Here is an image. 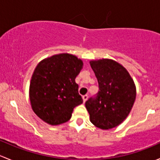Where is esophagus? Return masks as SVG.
<instances>
[{
  "instance_id": "34e87169",
  "label": "esophagus",
  "mask_w": 160,
  "mask_h": 160,
  "mask_svg": "<svg viewBox=\"0 0 160 160\" xmlns=\"http://www.w3.org/2000/svg\"><path fill=\"white\" fill-rule=\"evenodd\" d=\"M82 98H83V102H86V101H87V98H88V95H87V94H86V95H83Z\"/></svg>"
}]
</instances>
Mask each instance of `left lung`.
Returning a JSON list of instances; mask_svg holds the SVG:
<instances>
[{"instance_id": "left-lung-1", "label": "left lung", "mask_w": 160, "mask_h": 160, "mask_svg": "<svg viewBox=\"0 0 160 160\" xmlns=\"http://www.w3.org/2000/svg\"><path fill=\"white\" fill-rule=\"evenodd\" d=\"M98 92L86 103L90 122L102 130L114 128L129 114L136 97L133 79L125 68L111 59L91 61Z\"/></svg>"}]
</instances>
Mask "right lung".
I'll list each match as a JSON object with an SVG mask.
<instances>
[{"label": "right lung", "mask_w": 160, "mask_h": 160, "mask_svg": "<svg viewBox=\"0 0 160 160\" xmlns=\"http://www.w3.org/2000/svg\"><path fill=\"white\" fill-rule=\"evenodd\" d=\"M82 61L69 53H60L38 63L29 86L32 111L44 122L59 125L67 122L73 108L83 102L75 78Z\"/></svg>", "instance_id": "right-lung-1"}]
</instances>
